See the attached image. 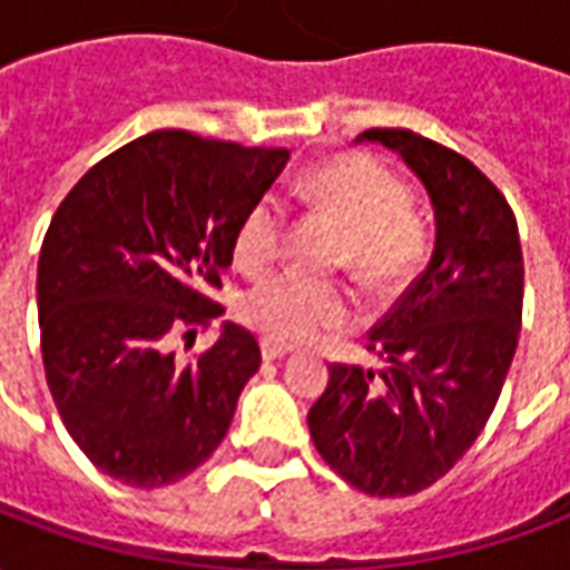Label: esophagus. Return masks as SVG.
<instances>
[{
	"instance_id": "34e87169",
	"label": "esophagus",
	"mask_w": 570,
	"mask_h": 570,
	"mask_svg": "<svg viewBox=\"0 0 570 570\" xmlns=\"http://www.w3.org/2000/svg\"><path fill=\"white\" fill-rule=\"evenodd\" d=\"M289 354H293L289 347L274 345V342H262V357L265 360H284V357H289Z\"/></svg>"
}]
</instances>
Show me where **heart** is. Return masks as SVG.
Here are the masks:
<instances>
[{"instance_id":"obj_1","label":"heart","mask_w":570,"mask_h":570,"mask_svg":"<svg viewBox=\"0 0 570 570\" xmlns=\"http://www.w3.org/2000/svg\"><path fill=\"white\" fill-rule=\"evenodd\" d=\"M298 191L347 228L342 262L370 286L403 281L424 253V232L409 216V188L366 155H342L302 176ZM286 210L277 195H262L237 225L235 265L265 274L281 256ZM240 321L274 345H308L354 317L347 289L298 274L262 281L240 298Z\"/></svg>"}]
</instances>
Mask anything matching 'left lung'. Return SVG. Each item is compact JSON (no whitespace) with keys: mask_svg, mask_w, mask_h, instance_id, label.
Masks as SVG:
<instances>
[{"mask_svg":"<svg viewBox=\"0 0 570 570\" xmlns=\"http://www.w3.org/2000/svg\"><path fill=\"white\" fill-rule=\"evenodd\" d=\"M433 207L428 268L370 333L382 370L330 366L311 440L338 476L406 498L445 476L501 396L522 326V247L510 204L464 155L412 130L372 128Z\"/></svg>","mask_w":570,"mask_h":570,"instance_id":"left-lung-1","label":"left lung"}]
</instances>
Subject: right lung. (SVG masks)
<instances>
[{
    "label": "right lung",
    "mask_w": 570,
    "mask_h": 570,
    "mask_svg": "<svg viewBox=\"0 0 570 570\" xmlns=\"http://www.w3.org/2000/svg\"><path fill=\"white\" fill-rule=\"evenodd\" d=\"M286 161V149L151 130L94 164L57 207L36 281L45 379L106 476L161 489L228 433L259 342L225 321L213 347L176 363L170 338L223 314L210 293L237 225Z\"/></svg>",
    "instance_id": "1"
}]
</instances>
